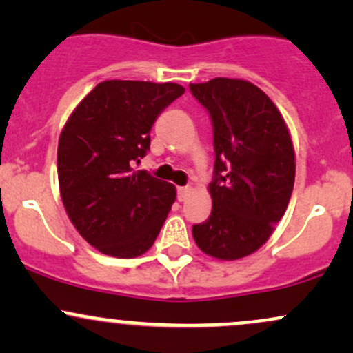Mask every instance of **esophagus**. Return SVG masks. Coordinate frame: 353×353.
Returning a JSON list of instances; mask_svg holds the SVG:
<instances>
[{
    "mask_svg": "<svg viewBox=\"0 0 353 353\" xmlns=\"http://www.w3.org/2000/svg\"><path fill=\"white\" fill-rule=\"evenodd\" d=\"M190 194V188L189 185H184V188H177V199L179 202H184L189 197Z\"/></svg>",
    "mask_w": 353,
    "mask_h": 353,
    "instance_id": "esophagus-1",
    "label": "esophagus"
}]
</instances>
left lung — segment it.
Returning <instances> with one entry per match:
<instances>
[{
	"label": "left lung",
	"mask_w": 353,
	"mask_h": 353,
	"mask_svg": "<svg viewBox=\"0 0 353 353\" xmlns=\"http://www.w3.org/2000/svg\"><path fill=\"white\" fill-rule=\"evenodd\" d=\"M214 131L212 212L192 225L202 252L236 261L274 232L292 196L295 154L285 121L262 89L244 79L189 84Z\"/></svg>",
	"instance_id": "8db88e82"
}]
</instances>
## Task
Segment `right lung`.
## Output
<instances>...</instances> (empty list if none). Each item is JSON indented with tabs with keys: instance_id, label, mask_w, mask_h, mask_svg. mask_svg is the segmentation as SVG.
Here are the masks:
<instances>
[{
	"instance_id": "add662e5",
	"label": "right lung",
	"mask_w": 353,
	"mask_h": 353,
	"mask_svg": "<svg viewBox=\"0 0 353 353\" xmlns=\"http://www.w3.org/2000/svg\"><path fill=\"white\" fill-rule=\"evenodd\" d=\"M184 91L176 83L104 81L61 131V199L72 225L99 252L143 255L163 228L176 188L132 164L148 154L157 116Z\"/></svg>"
}]
</instances>
